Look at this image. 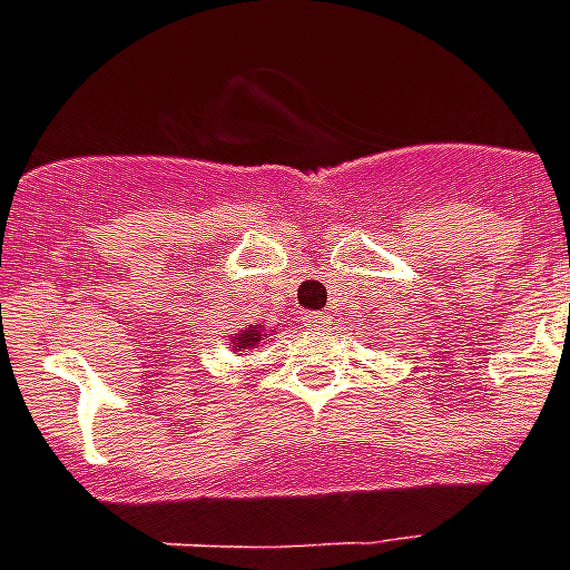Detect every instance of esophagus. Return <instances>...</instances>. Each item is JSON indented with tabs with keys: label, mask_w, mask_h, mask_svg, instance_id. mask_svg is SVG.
<instances>
[{
	"label": "esophagus",
	"mask_w": 570,
	"mask_h": 570,
	"mask_svg": "<svg viewBox=\"0 0 570 570\" xmlns=\"http://www.w3.org/2000/svg\"><path fill=\"white\" fill-rule=\"evenodd\" d=\"M303 323H305V326H308V328H323V326H326V323H328V317H326V314L312 312V314H305Z\"/></svg>",
	"instance_id": "esophagus-1"
}]
</instances>
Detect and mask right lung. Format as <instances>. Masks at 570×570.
<instances>
[{
    "label": "right lung",
    "instance_id": "right-lung-1",
    "mask_svg": "<svg viewBox=\"0 0 570 570\" xmlns=\"http://www.w3.org/2000/svg\"><path fill=\"white\" fill-rule=\"evenodd\" d=\"M262 341H267V335H265V328H262V323H258V326L242 328V332H238V335H235L233 341H229V346H233L235 352L258 350V343H262Z\"/></svg>",
    "mask_w": 570,
    "mask_h": 570
}]
</instances>
